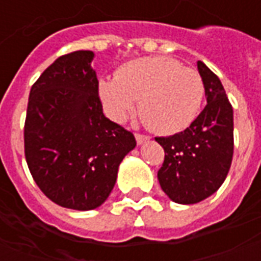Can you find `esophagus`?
<instances>
[{"label": "esophagus", "mask_w": 261, "mask_h": 261, "mask_svg": "<svg viewBox=\"0 0 261 261\" xmlns=\"http://www.w3.org/2000/svg\"><path fill=\"white\" fill-rule=\"evenodd\" d=\"M136 140L138 145H142V144H145V142L149 141V137L142 136V134H136Z\"/></svg>", "instance_id": "obj_1"}]
</instances>
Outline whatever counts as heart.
Instances as JSON below:
<instances>
[{
    "label": "heart",
    "instance_id": "heart-1",
    "mask_svg": "<svg viewBox=\"0 0 261 261\" xmlns=\"http://www.w3.org/2000/svg\"><path fill=\"white\" fill-rule=\"evenodd\" d=\"M109 117L124 121L136 109L142 120L161 134L186 130L200 113L204 84L200 74L169 57H142L121 65L113 78L97 86Z\"/></svg>",
    "mask_w": 261,
    "mask_h": 261
}]
</instances>
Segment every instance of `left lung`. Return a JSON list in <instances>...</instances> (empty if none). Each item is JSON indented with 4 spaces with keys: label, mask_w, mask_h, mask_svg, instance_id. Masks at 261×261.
<instances>
[{
    "label": "left lung",
    "mask_w": 261,
    "mask_h": 261,
    "mask_svg": "<svg viewBox=\"0 0 261 261\" xmlns=\"http://www.w3.org/2000/svg\"><path fill=\"white\" fill-rule=\"evenodd\" d=\"M207 106L190 127L175 136L156 137L165 161L161 189L177 204H196L213 196L226 179L233 155V110L217 75L197 61Z\"/></svg>",
    "instance_id": "obj_1"
}]
</instances>
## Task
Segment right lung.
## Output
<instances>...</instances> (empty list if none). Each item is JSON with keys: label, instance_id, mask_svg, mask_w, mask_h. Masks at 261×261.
Masks as SVG:
<instances>
[{"label": "right lung", "instance_id": "obj_1", "mask_svg": "<svg viewBox=\"0 0 261 261\" xmlns=\"http://www.w3.org/2000/svg\"><path fill=\"white\" fill-rule=\"evenodd\" d=\"M93 51L61 56L32 86L25 156L36 185L56 204L89 211L108 200L137 142L103 114Z\"/></svg>", "mask_w": 261, "mask_h": 261}]
</instances>
